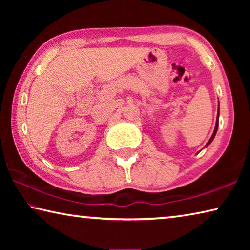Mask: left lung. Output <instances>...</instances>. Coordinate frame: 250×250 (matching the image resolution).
<instances>
[{
    "label": "left lung",
    "instance_id": "1",
    "mask_svg": "<svg viewBox=\"0 0 250 250\" xmlns=\"http://www.w3.org/2000/svg\"><path fill=\"white\" fill-rule=\"evenodd\" d=\"M217 128H218V117H217V122H216V125H215V130H214V133H213V135H211V138L209 139V141L206 143V146L209 145V143L213 141V139H214V137H215V134H216V132H217Z\"/></svg>",
    "mask_w": 250,
    "mask_h": 250
}]
</instances>
